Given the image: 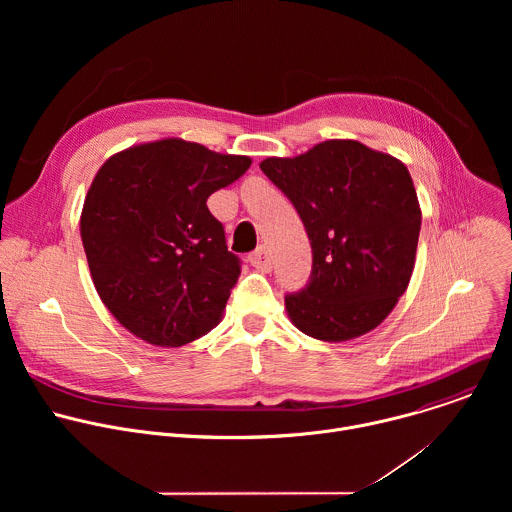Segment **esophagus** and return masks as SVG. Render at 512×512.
<instances>
[{
    "label": "esophagus",
    "mask_w": 512,
    "mask_h": 512,
    "mask_svg": "<svg viewBox=\"0 0 512 512\" xmlns=\"http://www.w3.org/2000/svg\"><path fill=\"white\" fill-rule=\"evenodd\" d=\"M249 263H251L255 269L265 271V273H269V271H271V267H273V263H271V255H269V251H267L265 247H259L257 251H253V253L249 255Z\"/></svg>",
    "instance_id": "esophagus-1"
}]
</instances>
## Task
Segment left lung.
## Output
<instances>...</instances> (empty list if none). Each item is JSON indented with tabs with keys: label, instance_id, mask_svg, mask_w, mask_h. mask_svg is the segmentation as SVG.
<instances>
[{
	"label": "left lung",
	"instance_id": "1",
	"mask_svg": "<svg viewBox=\"0 0 512 512\" xmlns=\"http://www.w3.org/2000/svg\"><path fill=\"white\" fill-rule=\"evenodd\" d=\"M259 168L294 204L312 245L308 283L285 296L291 322L326 342L377 328L415 265L421 210L407 168L350 139Z\"/></svg>",
	"mask_w": 512,
	"mask_h": 512
}]
</instances>
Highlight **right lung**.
Segmentation results:
<instances>
[{
    "mask_svg": "<svg viewBox=\"0 0 512 512\" xmlns=\"http://www.w3.org/2000/svg\"><path fill=\"white\" fill-rule=\"evenodd\" d=\"M249 166L247 156L162 139L113 156L97 172L81 239L103 304L131 334L182 346L221 320L241 259L206 200Z\"/></svg>",
    "mask_w": 512,
    "mask_h": 512,
    "instance_id": "right-lung-1",
    "label": "right lung"
}]
</instances>
